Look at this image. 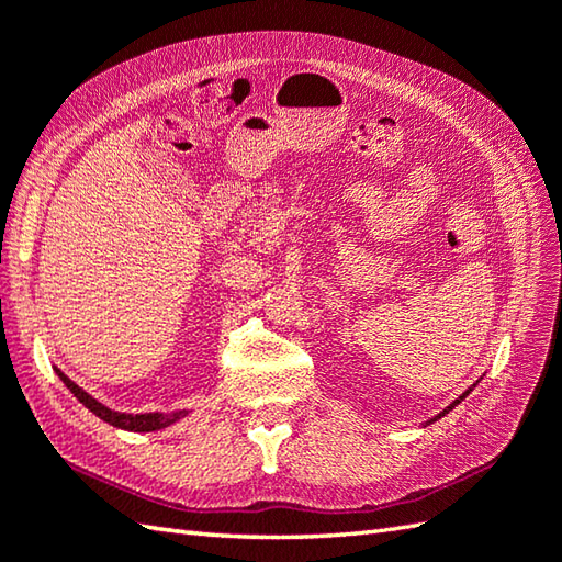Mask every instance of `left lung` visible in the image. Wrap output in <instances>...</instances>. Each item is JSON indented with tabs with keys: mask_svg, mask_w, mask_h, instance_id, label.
Segmentation results:
<instances>
[{
	"mask_svg": "<svg viewBox=\"0 0 562 562\" xmlns=\"http://www.w3.org/2000/svg\"><path fill=\"white\" fill-rule=\"evenodd\" d=\"M473 386H475V384H473ZM473 386H471V389H465V391H463V393H461V396H459V398H457V401H453V403H449V405H447V408H445V411H441V413H437V415H435V417H429V420H427V423H425V425H429V423H435V420H439V417H445V415H447V413H449V411H453V408H457V405H459V403H461V401H463V398H465V396H469V393H471V391H473Z\"/></svg>",
	"mask_w": 562,
	"mask_h": 562,
	"instance_id": "8db88e82",
	"label": "left lung"
}]
</instances>
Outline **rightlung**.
<instances>
[{
  "label": "right lung",
  "instance_id": "add662e5",
  "mask_svg": "<svg viewBox=\"0 0 562 562\" xmlns=\"http://www.w3.org/2000/svg\"><path fill=\"white\" fill-rule=\"evenodd\" d=\"M57 376L63 379V384L75 393L77 401L83 405V408H89L93 415L101 417L103 423H109L117 429H127V432H157V429H164L169 427L173 423L181 420V417L188 415V411H176V413H117V411H111L109 405L99 403L93 396H89L87 391H83L81 386H77L75 381H71L67 374L59 372V369H55Z\"/></svg>",
  "mask_w": 562,
  "mask_h": 562
}]
</instances>
